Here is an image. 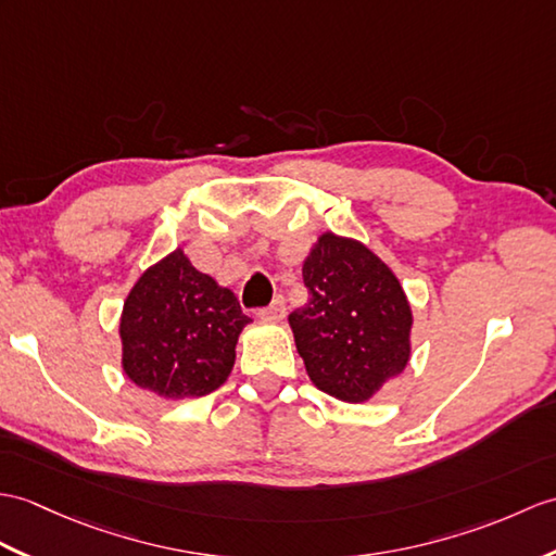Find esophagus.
Instances as JSON below:
<instances>
[{
	"mask_svg": "<svg viewBox=\"0 0 556 556\" xmlns=\"http://www.w3.org/2000/svg\"><path fill=\"white\" fill-rule=\"evenodd\" d=\"M283 315H287V303H283V295H277V299L267 307L257 309V317L269 319V321H279V319H283Z\"/></svg>",
	"mask_w": 556,
	"mask_h": 556,
	"instance_id": "1",
	"label": "esophagus"
}]
</instances>
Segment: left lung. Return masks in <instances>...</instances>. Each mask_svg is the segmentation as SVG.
I'll return each instance as SVG.
<instances>
[{"label":"left lung","mask_w":556,"mask_h":556,"mask_svg":"<svg viewBox=\"0 0 556 556\" xmlns=\"http://www.w3.org/2000/svg\"><path fill=\"white\" fill-rule=\"evenodd\" d=\"M309 299L289 315L319 391L363 403L409 359L412 313L397 277L363 243L321 235L303 263Z\"/></svg>","instance_id":"8db88e82"}]
</instances>
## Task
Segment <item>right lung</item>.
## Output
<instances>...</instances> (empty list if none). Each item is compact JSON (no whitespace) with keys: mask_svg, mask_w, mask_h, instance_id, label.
<instances>
[{"mask_svg":"<svg viewBox=\"0 0 556 556\" xmlns=\"http://www.w3.org/2000/svg\"><path fill=\"white\" fill-rule=\"evenodd\" d=\"M243 325L249 317L237 295L175 251L149 267L127 295L123 369L141 389L163 397L208 395L235 367Z\"/></svg>","mask_w":556,"mask_h":556,"instance_id":"add662e5","label":"right lung"}]
</instances>
